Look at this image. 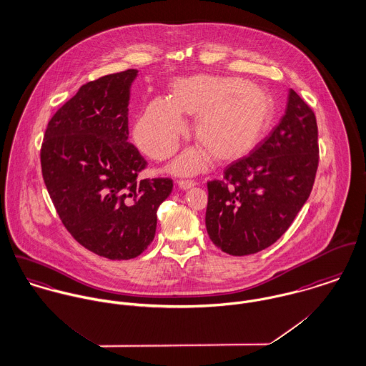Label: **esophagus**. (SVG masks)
<instances>
[{
  "mask_svg": "<svg viewBox=\"0 0 366 366\" xmlns=\"http://www.w3.org/2000/svg\"><path fill=\"white\" fill-rule=\"evenodd\" d=\"M195 185V181H191V179H179L178 181V187L181 188V189H189V188H192Z\"/></svg>",
  "mask_w": 366,
  "mask_h": 366,
  "instance_id": "obj_1",
  "label": "esophagus"
}]
</instances>
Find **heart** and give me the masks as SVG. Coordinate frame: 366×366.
I'll return each mask as SVG.
<instances>
[{"instance_id": "1", "label": "heart", "mask_w": 366, "mask_h": 366, "mask_svg": "<svg viewBox=\"0 0 366 366\" xmlns=\"http://www.w3.org/2000/svg\"><path fill=\"white\" fill-rule=\"evenodd\" d=\"M181 114L197 117L194 136L206 152H185L174 169L194 172L206 162V153L220 163L249 154L269 133L277 108L268 91L243 79L184 77L172 84L169 99H153L139 117L134 140L140 150L156 160L169 157L187 132Z\"/></svg>"}]
</instances>
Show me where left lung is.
Here are the masks:
<instances>
[{
	"label": "left lung",
	"instance_id": "8db88e82",
	"mask_svg": "<svg viewBox=\"0 0 366 366\" xmlns=\"http://www.w3.org/2000/svg\"><path fill=\"white\" fill-rule=\"evenodd\" d=\"M317 122L312 108L289 91L282 119L223 179L207 182L206 230L230 255L275 243L306 203L317 172Z\"/></svg>",
	"mask_w": 366,
	"mask_h": 366
}]
</instances>
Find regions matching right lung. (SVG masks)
<instances>
[{
	"label": "right lung",
	"instance_id": "add662e5",
	"mask_svg": "<svg viewBox=\"0 0 366 366\" xmlns=\"http://www.w3.org/2000/svg\"><path fill=\"white\" fill-rule=\"evenodd\" d=\"M137 70L86 82L47 123L41 175L69 233L97 255L130 259L154 239L157 209L171 178L137 175L147 167L127 142L130 85Z\"/></svg>",
	"mask_w": 366,
	"mask_h": 366
}]
</instances>
